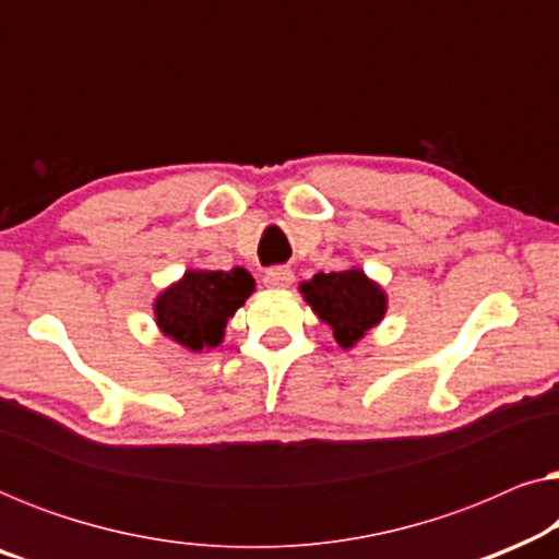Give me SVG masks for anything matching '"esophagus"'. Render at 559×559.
<instances>
[{
  "instance_id": "1",
  "label": "esophagus",
  "mask_w": 559,
  "mask_h": 559,
  "mask_svg": "<svg viewBox=\"0 0 559 559\" xmlns=\"http://www.w3.org/2000/svg\"><path fill=\"white\" fill-rule=\"evenodd\" d=\"M293 282L295 274L293 270H287V266H272V270H266L264 274V285L270 289H287Z\"/></svg>"
}]
</instances>
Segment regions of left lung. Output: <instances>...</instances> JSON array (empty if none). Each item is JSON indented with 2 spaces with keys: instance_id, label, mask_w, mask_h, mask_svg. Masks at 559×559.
I'll use <instances>...</instances> for the list:
<instances>
[{
  "instance_id": "8db88e82",
  "label": "left lung",
  "mask_w": 559,
  "mask_h": 559,
  "mask_svg": "<svg viewBox=\"0 0 559 559\" xmlns=\"http://www.w3.org/2000/svg\"><path fill=\"white\" fill-rule=\"evenodd\" d=\"M300 295L312 312L333 331L341 348H354L371 328L386 316L389 300L379 282L358 266L343 272H318L308 282H300Z\"/></svg>"
}]
</instances>
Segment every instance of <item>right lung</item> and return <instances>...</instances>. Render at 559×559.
Returning <instances> with one entry per match:
<instances>
[{"instance_id": "obj_1", "label": "right lung", "mask_w": 559, "mask_h": 559, "mask_svg": "<svg viewBox=\"0 0 559 559\" xmlns=\"http://www.w3.org/2000/svg\"><path fill=\"white\" fill-rule=\"evenodd\" d=\"M254 287V277L243 266L228 272L188 270L155 297V323L159 333L193 354L216 348L228 318L249 300Z\"/></svg>"}]
</instances>
